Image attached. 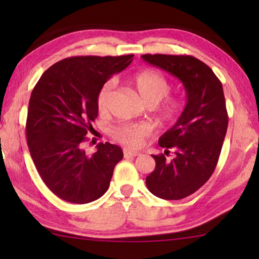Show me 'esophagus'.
Listing matches in <instances>:
<instances>
[{"instance_id":"1","label":"esophagus","mask_w":259,"mask_h":259,"mask_svg":"<svg viewBox=\"0 0 259 259\" xmlns=\"http://www.w3.org/2000/svg\"><path fill=\"white\" fill-rule=\"evenodd\" d=\"M123 154H124V157H136V156L140 155V152H137V151H130V150H126V148H124Z\"/></svg>"}]
</instances>
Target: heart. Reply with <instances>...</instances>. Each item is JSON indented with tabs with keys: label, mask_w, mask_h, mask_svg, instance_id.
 <instances>
[{
	"label": "heart",
	"mask_w": 259,
	"mask_h": 259,
	"mask_svg": "<svg viewBox=\"0 0 259 259\" xmlns=\"http://www.w3.org/2000/svg\"><path fill=\"white\" fill-rule=\"evenodd\" d=\"M130 87L133 88L139 99L146 106H156L162 99L168 96L171 84L161 73L154 69H143L130 78ZM113 82L104 83L97 95V108L99 113L105 114L108 109L112 97ZM181 112V105L175 99H168L160 108V114L164 121H174ZM113 137L126 147H139L144 139L150 135V128L145 124H120L113 129Z\"/></svg>",
	"instance_id": "heart-1"
}]
</instances>
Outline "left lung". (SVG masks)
<instances>
[{
	"mask_svg": "<svg viewBox=\"0 0 259 259\" xmlns=\"http://www.w3.org/2000/svg\"><path fill=\"white\" fill-rule=\"evenodd\" d=\"M146 63L171 74L183 83L187 102L159 145L174 152L171 159L152 155L155 169L146 177L152 194L164 200H181L207 183L216 168L229 116L222 82L212 69L192 56L143 55Z\"/></svg>",
	"mask_w": 259,
	"mask_h": 259,
	"instance_id": "8db88e82",
	"label": "left lung"
}]
</instances>
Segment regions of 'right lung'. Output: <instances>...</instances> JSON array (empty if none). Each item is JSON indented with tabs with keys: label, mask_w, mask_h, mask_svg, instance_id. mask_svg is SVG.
Segmentation results:
<instances>
[{
	"label": "right lung",
	"mask_w": 259,
	"mask_h": 259,
	"mask_svg": "<svg viewBox=\"0 0 259 259\" xmlns=\"http://www.w3.org/2000/svg\"><path fill=\"white\" fill-rule=\"evenodd\" d=\"M134 55L84 56L58 61L42 74L30 95L26 136L30 156L49 190L71 203L93 202L105 194L121 147L100 143L83 150L98 116L97 95L104 83L129 66Z\"/></svg>",
	"instance_id": "add662e5"
}]
</instances>
